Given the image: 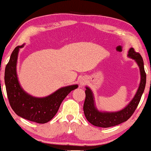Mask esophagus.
<instances>
[{"mask_svg":"<svg viewBox=\"0 0 151 151\" xmlns=\"http://www.w3.org/2000/svg\"><path fill=\"white\" fill-rule=\"evenodd\" d=\"M86 83V80L85 79H81L80 80V85L81 86H84Z\"/></svg>","mask_w":151,"mask_h":151,"instance_id":"34e87169","label":"esophagus"}]
</instances>
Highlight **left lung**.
<instances>
[{
  "label": "left lung",
  "instance_id": "left-lung-1",
  "mask_svg": "<svg viewBox=\"0 0 151 151\" xmlns=\"http://www.w3.org/2000/svg\"><path fill=\"white\" fill-rule=\"evenodd\" d=\"M128 56L135 60L139 66L141 75V81L139 88L129 104L123 109L117 112H101L99 111L95 106L93 94L91 90L86 86L85 94L86 98L84 100L83 110L86 118L91 124L98 127L108 128L118 125L119 124L128 120L131 115L135 112V109L139 104L143 94L146 82V74L144 71V61L142 57L139 53L135 52V49L131 48L129 50Z\"/></svg>",
  "mask_w": 151,
  "mask_h": 151
}]
</instances>
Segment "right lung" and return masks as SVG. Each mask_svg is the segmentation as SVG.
I'll use <instances>...</instances> for the list:
<instances>
[{
  "instance_id": "1",
  "label": "right lung",
  "mask_w": 151,
  "mask_h": 151,
  "mask_svg": "<svg viewBox=\"0 0 151 151\" xmlns=\"http://www.w3.org/2000/svg\"><path fill=\"white\" fill-rule=\"evenodd\" d=\"M23 46L22 45L14 49L6 65L5 83L8 100L12 109L18 116L36 123H47L56 114L64 99L78 86H65L45 98H36L27 93L20 86L16 73L18 51Z\"/></svg>"
}]
</instances>
